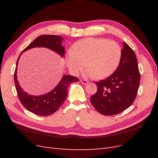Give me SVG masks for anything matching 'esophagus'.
<instances>
[{
  "mask_svg": "<svg viewBox=\"0 0 158 158\" xmlns=\"http://www.w3.org/2000/svg\"><path fill=\"white\" fill-rule=\"evenodd\" d=\"M80 82L82 83V84H84V85H86L88 84V81L86 80H83V79H80Z\"/></svg>",
  "mask_w": 158,
  "mask_h": 158,
  "instance_id": "esophagus-1",
  "label": "esophagus"
}]
</instances>
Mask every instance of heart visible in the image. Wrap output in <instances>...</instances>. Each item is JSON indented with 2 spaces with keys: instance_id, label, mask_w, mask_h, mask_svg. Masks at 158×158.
Instances as JSON below:
<instances>
[{
  "instance_id": "heart-1",
  "label": "heart",
  "mask_w": 158,
  "mask_h": 158,
  "mask_svg": "<svg viewBox=\"0 0 158 158\" xmlns=\"http://www.w3.org/2000/svg\"><path fill=\"white\" fill-rule=\"evenodd\" d=\"M122 51L114 41L102 38H85L76 42L69 52L66 64L74 74L85 65V75L102 79L112 74L118 66Z\"/></svg>"
}]
</instances>
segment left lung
I'll return each mask as SVG.
<instances>
[{
	"instance_id": "8db88e82",
	"label": "left lung",
	"mask_w": 158,
	"mask_h": 158,
	"mask_svg": "<svg viewBox=\"0 0 158 158\" xmlns=\"http://www.w3.org/2000/svg\"><path fill=\"white\" fill-rule=\"evenodd\" d=\"M120 63L108 78L97 82L98 91L90 98L97 111L113 115L130 107L136 97L140 74L135 52L123 42Z\"/></svg>"
}]
</instances>
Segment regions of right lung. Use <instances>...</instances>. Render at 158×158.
Segmentation results:
<instances>
[{"label":"right lung","mask_w":158,"mask_h":158,"mask_svg":"<svg viewBox=\"0 0 158 158\" xmlns=\"http://www.w3.org/2000/svg\"><path fill=\"white\" fill-rule=\"evenodd\" d=\"M63 41V37L59 35H40L22 51L18 59L14 78L18 98L23 107L37 115L49 116L56 112L67 97L69 85L73 82H78L79 79L73 76L64 75L59 84L51 92L40 95H30L23 89L18 80L17 68L19 59L22 52L35 47H45L63 57L65 49L62 44Z\"/></svg>","instance_id":"right-lung-1"}]
</instances>
